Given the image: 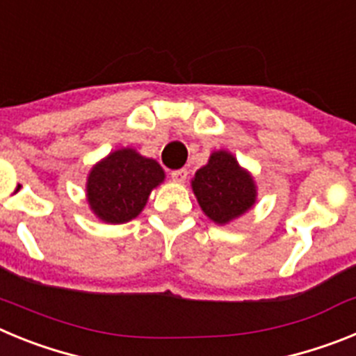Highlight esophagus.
Listing matches in <instances>:
<instances>
[{
	"label": "esophagus",
	"mask_w": 356,
	"mask_h": 356,
	"mask_svg": "<svg viewBox=\"0 0 356 356\" xmlns=\"http://www.w3.org/2000/svg\"><path fill=\"white\" fill-rule=\"evenodd\" d=\"M187 175H188L187 169H176V171L171 172V178L175 181H178V184H184V181L187 180Z\"/></svg>",
	"instance_id": "obj_1"
}]
</instances>
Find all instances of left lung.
I'll list each match as a JSON object with an SVG mask.
<instances>
[{
	"label": "left lung",
	"mask_w": 356,
	"mask_h": 356,
	"mask_svg": "<svg viewBox=\"0 0 356 356\" xmlns=\"http://www.w3.org/2000/svg\"><path fill=\"white\" fill-rule=\"evenodd\" d=\"M193 193L201 210L216 225H228L246 213L257 201L253 176L225 149L213 151L209 163L197 169Z\"/></svg>",
	"instance_id": "left-lung-1"
}]
</instances>
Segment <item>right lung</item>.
Here are the masks:
<instances>
[{
    "label": "right lung",
    "instance_id": "obj_1",
    "mask_svg": "<svg viewBox=\"0 0 356 356\" xmlns=\"http://www.w3.org/2000/svg\"><path fill=\"white\" fill-rule=\"evenodd\" d=\"M165 178L160 163L131 147L112 151L87 178V201L97 219L122 225L139 216L151 191Z\"/></svg>",
    "mask_w": 356,
    "mask_h": 356
}]
</instances>
